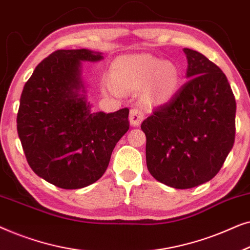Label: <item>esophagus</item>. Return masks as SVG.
<instances>
[{
    "label": "esophagus",
    "instance_id": "obj_1",
    "mask_svg": "<svg viewBox=\"0 0 250 250\" xmlns=\"http://www.w3.org/2000/svg\"><path fill=\"white\" fill-rule=\"evenodd\" d=\"M145 118L146 115L141 107H134L129 111V122L133 126H139Z\"/></svg>",
    "mask_w": 250,
    "mask_h": 250
}]
</instances>
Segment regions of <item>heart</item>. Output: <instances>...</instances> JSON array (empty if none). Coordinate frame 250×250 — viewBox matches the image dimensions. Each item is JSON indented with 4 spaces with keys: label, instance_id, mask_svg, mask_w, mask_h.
<instances>
[{
    "label": "heart",
    "instance_id": "1",
    "mask_svg": "<svg viewBox=\"0 0 250 250\" xmlns=\"http://www.w3.org/2000/svg\"><path fill=\"white\" fill-rule=\"evenodd\" d=\"M180 75L172 63L148 54L121 58L114 64L111 83L119 91H136L148 86V95L155 102L168 101L179 86Z\"/></svg>",
    "mask_w": 250,
    "mask_h": 250
}]
</instances>
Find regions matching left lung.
Masks as SVG:
<instances>
[{
    "label": "left lung",
    "mask_w": 250,
    "mask_h": 250,
    "mask_svg": "<svg viewBox=\"0 0 250 250\" xmlns=\"http://www.w3.org/2000/svg\"><path fill=\"white\" fill-rule=\"evenodd\" d=\"M183 51L189 81L141 124L150 174L175 189H190L213 179L235 135L237 107L227 76L204 54Z\"/></svg>",
    "instance_id": "1"
}]
</instances>
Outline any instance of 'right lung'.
<instances>
[{
    "mask_svg": "<svg viewBox=\"0 0 250 250\" xmlns=\"http://www.w3.org/2000/svg\"><path fill=\"white\" fill-rule=\"evenodd\" d=\"M101 59L86 49L58 50L37 64L20 97L17 131L27 162L61 189L97 182L129 128L127 108L93 112L86 100L81 61Z\"/></svg>",
    "mask_w": 250,
    "mask_h": 250,
    "instance_id": "add662e5",
    "label": "right lung"
}]
</instances>
